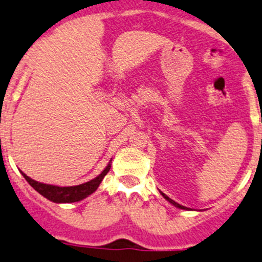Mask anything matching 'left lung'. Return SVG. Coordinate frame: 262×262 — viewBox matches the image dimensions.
Returning <instances> with one entry per match:
<instances>
[{"label": "left lung", "instance_id": "8db88e82", "mask_svg": "<svg viewBox=\"0 0 262 262\" xmlns=\"http://www.w3.org/2000/svg\"><path fill=\"white\" fill-rule=\"evenodd\" d=\"M162 195H163V196H164V199H166V200H168V201H169V203H171V204H173V205H174V206H177V208H179V209H184V210H188V208H185V206L180 205V204L175 203V201H174V200L169 199V198H168V196H166V195H165V194H164V192H162Z\"/></svg>", "mask_w": 262, "mask_h": 262}]
</instances>
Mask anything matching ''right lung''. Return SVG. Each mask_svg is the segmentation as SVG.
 I'll return each instance as SVG.
<instances>
[{"label": "right lung", "mask_w": 262, "mask_h": 262, "mask_svg": "<svg viewBox=\"0 0 262 262\" xmlns=\"http://www.w3.org/2000/svg\"><path fill=\"white\" fill-rule=\"evenodd\" d=\"M109 169H111V164H108L107 168H105L98 177L94 178L93 180L76 186L50 185V184L36 182V180L27 177L25 173H22V175H24L25 179L27 180L28 184L32 186L34 190L38 191L39 194L43 195L45 198H47L48 200L53 201V203H76V201L83 200L84 198H87L88 195H91L92 192H94L98 189L99 184L102 183L103 178L107 175Z\"/></svg>", "instance_id": "obj_1"}]
</instances>
